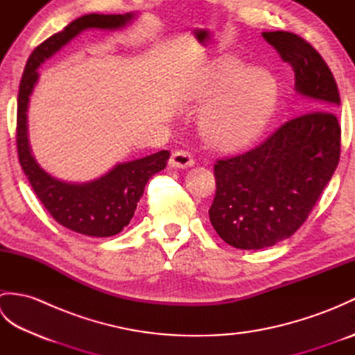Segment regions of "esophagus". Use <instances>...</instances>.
<instances>
[{"label": "esophagus", "mask_w": 355, "mask_h": 355, "mask_svg": "<svg viewBox=\"0 0 355 355\" xmlns=\"http://www.w3.org/2000/svg\"><path fill=\"white\" fill-rule=\"evenodd\" d=\"M195 160L191 153H187V150H175L171 155V160H169V164L172 166V168H178V169H184V168H191V166H193Z\"/></svg>", "instance_id": "obj_1"}]
</instances>
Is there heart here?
I'll list each match as a JSON object with an SVG mask.
<instances>
[{"mask_svg": "<svg viewBox=\"0 0 355 355\" xmlns=\"http://www.w3.org/2000/svg\"><path fill=\"white\" fill-rule=\"evenodd\" d=\"M198 99L210 102L201 117L205 137L230 149L253 140L266 126L277 101L275 78L262 69H245L236 58H224L198 89Z\"/></svg>", "mask_w": 355, "mask_h": 355, "instance_id": "obj_1", "label": "heart"}]
</instances>
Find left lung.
<instances>
[{"label":"left lung","instance_id":"1","mask_svg":"<svg viewBox=\"0 0 355 355\" xmlns=\"http://www.w3.org/2000/svg\"><path fill=\"white\" fill-rule=\"evenodd\" d=\"M294 71L306 112L285 122L247 153L218 160L209 218L229 245L259 250L290 238L318 202L340 158V96L311 44L290 32H263Z\"/></svg>","mask_w":355,"mask_h":355}]
</instances>
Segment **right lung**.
Instances as JSON below:
<instances>
[{
    "instance_id": "right-lung-1",
    "label": "right lung",
    "mask_w": 355,
    "mask_h": 355,
    "mask_svg": "<svg viewBox=\"0 0 355 355\" xmlns=\"http://www.w3.org/2000/svg\"><path fill=\"white\" fill-rule=\"evenodd\" d=\"M132 18L134 13H89L74 19L62 32L50 36L33 50L19 84L17 146L21 168L49 214L64 227L88 236L105 238L117 235L130 224L148 180L166 168L169 150H160L139 160L119 163L93 182H61L45 172L32 155L27 137L28 101L40 78L36 70L45 59L55 55L59 49L87 28L117 30L125 27Z\"/></svg>"
}]
</instances>
